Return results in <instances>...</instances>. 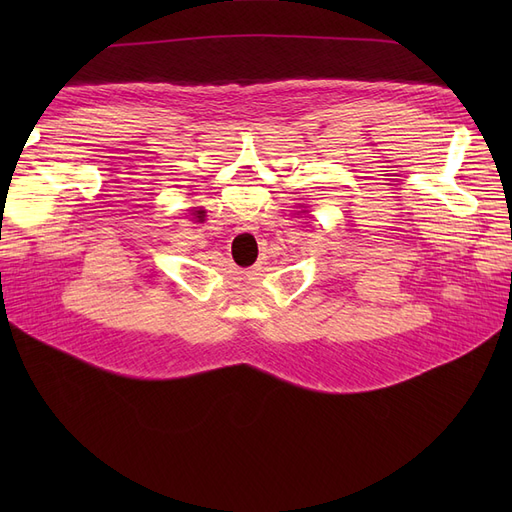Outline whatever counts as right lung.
Wrapping results in <instances>:
<instances>
[{"instance_id":"add662e5","label":"right lung","mask_w":512,"mask_h":512,"mask_svg":"<svg viewBox=\"0 0 512 512\" xmlns=\"http://www.w3.org/2000/svg\"><path fill=\"white\" fill-rule=\"evenodd\" d=\"M194 215L198 218V222H205V209H198Z\"/></svg>"}]
</instances>
